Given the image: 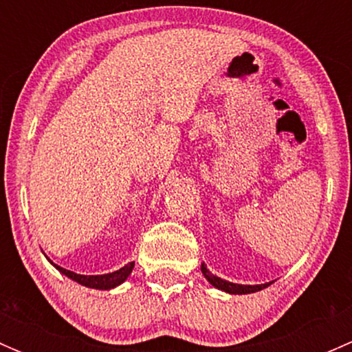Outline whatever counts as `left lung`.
<instances>
[{
  "label": "left lung",
  "instance_id": "1",
  "mask_svg": "<svg viewBox=\"0 0 352 352\" xmlns=\"http://www.w3.org/2000/svg\"><path fill=\"white\" fill-rule=\"evenodd\" d=\"M201 271H202V274L206 276V279H208V281L211 283L212 286L218 287V289L226 291V293H232V294H247V293H255V291H261V289H264V287H267V286H269V283H265V285H255V286H250V285H235V283L223 281L221 278H216L214 274H211V272H209V269L206 267L204 264H202Z\"/></svg>",
  "mask_w": 352,
  "mask_h": 352
}]
</instances>
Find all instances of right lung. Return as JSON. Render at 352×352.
I'll return each instance as SVG.
<instances>
[{
	"label": "right lung",
	"instance_id": "right-lung-1",
	"mask_svg": "<svg viewBox=\"0 0 352 352\" xmlns=\"http://www.w3.org/2000/svg\"><path fill=\"white\" fill-rule=\"evenodd\" d=\"M56 267H58V271H61L63 274L67 276L69 279L80 283V285L87 287H95V289H110V287H116L119 286L120 283L126 281L127 276H129L131 271H133L134 262L124 265V267L119 269V271L110 272V274H104V276H81V274H76V272L67 271V269L59 267V265H56Z\"/></svg>",
	"mask_w": 352,
	"mask_h": 352
}]
</instances>
